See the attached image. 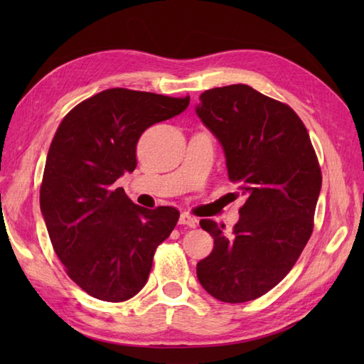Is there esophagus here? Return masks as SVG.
I'll return each mask as SVG.
<instances>
[{
    "label": "esophagus",
    "mask_w": 364,
    "mask_h": 364,
    "mask_svg": "<svg viewBox=\"0 0 364 364\" xmlns=\"http://www.w3.org/2000/svg\"><path fill=\"white\" fill-rule=\"evenodd\" d=\"M180 225H188V227H191V228H196L197 227V219L196 218H192L191 214H188V213H183L181 215H180Z\"/></svg>",
    "instance_id": "obj_1"
}]
</instances>
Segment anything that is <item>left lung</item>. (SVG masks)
<instances>
[{
  "label": "left lung",
  "mask_w": 364,
  "mask_h": 364,
  "mask_svg": "<svg viewBox=\"0 0 364 364\" xmlns=\"http://www.w3.org/2000/svg\"><path fill=\"white\" fill-rule=\"evenodd\" d=\"M196 112L225 153L228 178L247 197L233 236L210 219L214 249L197 264L206 292L227 304L264 296L288 275L313 233L322 186L310 136L288 105L245 84L200 95Z\"/></svg>",
  "instance_id": "8db88e82"
}]
</instances>
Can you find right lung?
I'll use <instances>...</instances> for the list:
<instances>
[{
  "instance_id": "obj_1",
  "label": "right lung",
  "mask_w": 364,
  "mask_h": 364,
  "mask_svg": "<svg viewBox=\"0 0 364 364\" xmlns=\"http://www.w3.org/2000/svg\"><path fill=\"white\" fill-rule=\"evenodd\" d=\"M189 106L129 89H107L68 112L53 137L41 186V210L67 275L89 296L125 301L149 280L153 255L180 211L134 205L115 181L137 166L139 137Z\"/></svg>"
}]
</instances>
